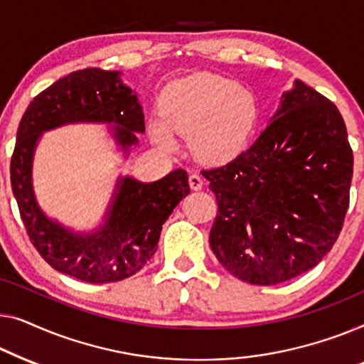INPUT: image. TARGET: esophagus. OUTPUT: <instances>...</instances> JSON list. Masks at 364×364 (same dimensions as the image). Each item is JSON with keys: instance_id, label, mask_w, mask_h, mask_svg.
I'll return each mask as SVG.
<instances>
[{"instance_id": "34e87169", "label": "esophagus", "mask_w": 364, "mask_h": 364, "mask_svg": "<svg viewBox=\"0 0 364 364\" xmlns=\"http://www.w3.org/2000/svg\"><path fill=\"white\" fill-rule=\"evenodd\" d=\"M189 181V186H191V189H194V191H198V189L203 188V178L201 175H198V173H191L188 178Z\"/></svg>"}]
</instances>
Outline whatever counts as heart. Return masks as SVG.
I'll return each instance as SVG.
<instances>
[{
	"label": "heart",
	"mask_w": 364,
	"mask_h": 364,
	"mask_svg": "<svg viewBox=\"0 0 364 364\" xmlns=\"http://www.w3.org/2000/svg\"><path fill=\"white\" fill-rule=\"evenodd\" d=\"M161 124L153 135L170 141L171 133L191 132V148L209 161H223L242 150L259 117L255 95L218 74L184 75L161 90Z\"/></svg>",
	"instance_id": "1"
}]
</instances>
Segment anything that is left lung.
<instances>
[{"instance_id":"obj_1","label":"left lung","mask_w":364,"mask_h":364,"mask_svg":"<svg viewBox=\"0 0 364 364\" xmlns=\"http://www.w3.org/2000/svg\"><path fill=\"white\" fill-rule=\"evenodd\" d=\"M201 173L218 201L214 255L242 282L277 285L314 269L336 242L353 150L333 102L295 80L247 150Z\"/></svg>"}]
</instances>
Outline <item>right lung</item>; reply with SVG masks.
Segmentation results:
<instances>
[{
  "label": "right lung",
  "instance_id": "add662e5",
  "mask_svg": "<svg viewBox=\"0 0 364 364\" xmlns=\"http://www.w3.org/2000/svg\"><path fill=\"white\" fill-rule=\"evenodd\" d=\"M74 122L115 124L114 136L125 150L138 141L135 132H145L141 107L120 82V73L75 70L36 95L24 112L11 156V188L31 242L50 267L82 282H119L135 275L156 252L161 226L189 193L188 175L175 170L155 183L124 178L99 231H65L36 204L31 165L41 133Z\"/></svg>",
  "mask_w": 364,
  "mask_h": 364
}]
</instances>
